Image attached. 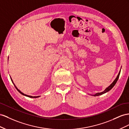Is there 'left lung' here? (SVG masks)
Masks as SVG:
<instances>
[{"label":"left lung","instance_id":"8db88e82","mask_svg":"<svg viewBox=\"0 0 129 129\" xmlns=\"http://www.w3.org/2000/svg\"><path fill=\"white\" fill-rule=\"evenodd\" d=\"M120 70H121V69H120ZM120 71H119V73H118V76H117V77H116V78L115 79V80L113 81V82H112V83L111 84V85H110V86H109L107 88H106L105 89V90L104 91H103V92H99V93H95V94H93V95H93V96H98V95H102V94H104V93H106V92H108V91H109L110 90H111L112 88L115 85V84H116V83H117V80H118V78H119V75H120Z\"/></svg>","mask_w":129,"mask_h":129}]
</instances>
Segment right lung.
I'll use <instances>...</instances> for the list:
<instances>
[{
	"instance_id": "obj_1",
	"label": "right lung",
	"mask_w": 129,
	"mask_h": 129,
	"mask_svg": "<svg viewBox=\"0 0 129 129\" xmlns=\"http://www.w3.org/2000/svg\"><path fill=\"white\" fill-rule=\"evenodd\" d=\"M11 81L12 82V83H13V84H14V86L16 87V89L18 91V92H19V93H20L21 94H23V95H25V96H26V97H30V98H38V97H40V96H31V95H27V94H24V93H23V92H21L19 90H18V88L16 86V85H15V84H14V83H13V80H12V78H11Z\"/></svg>"
}]
</instances>
